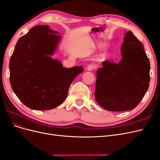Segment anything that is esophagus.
<instances>
[{
  "mask_svg": "<svg viewBox=\"0 0 160 160\" xmlns=\"http://www.w3.org/2000/svg\"><path fill=\"white\" fill-rule=\"evenodd\" d=\"M96 69V65L94 64H89L88 67H87V69L88 71H92Z\"/></svg>",
  "mask_w": 160,
  "mask_h": 160,
  "instance_id": "34e87169",
  "label": "esophagus"
}]
</instances>
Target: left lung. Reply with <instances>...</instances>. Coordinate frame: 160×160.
<instances>
[{
    "instance_id": "obj_1",
    "label": "left lung",
    "mask_w": 160,
    "mask_h": 160,
    "mask_svg": "<svg viewBox=\"0 0 160 160\" xmlns=\"http://www.w3.org/2000/svg\"><path fill=\"white\" fill-rule=\"evenodd\" d=\"M118 63L104 61L97 71L95 98L103 109L123 111L134 109L149 88L150 63L142 43L132 31L125 33Z\"/></svg>"
}]
</instances>
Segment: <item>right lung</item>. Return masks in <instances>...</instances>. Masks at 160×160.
Here are the masks:
<instances>
[{"instance_id": "obj_1", "label": "right lung", "mask_w": 160, "mask_h": 160, "mask_svg": "<svg viewBox=\"0 0 160 160\" xmlns=\"http://www.w3.org/2000/svg\"><path fill=\"white\" fill-rule=\"evenodd\" d=\"M48 25H37L19 38L9 69L12 89L28 108L54 109L66 99L70 85L83 72L81 66L64 68L53 59L61 36Z\"/></svg>"}]
</instances>
